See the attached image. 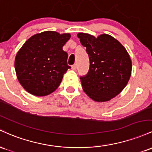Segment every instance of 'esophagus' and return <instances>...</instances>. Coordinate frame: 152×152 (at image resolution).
I'll return each mask as SVG.
<instances>
[{
    "label": "esophagus",
    "mask_w": 152,
    "mask_h": 152,
    "mask_svg": "<svg viewBox=\"0 0 152 152\" xmlns=\"http://www.w3.org/2000/svg\"><path fill=\"white\" fill-rule=\"evenodd\" d=\"M72 69L73 70H76V69H77V65H76V64H74V65L72 66Z\"/></svg>",
    "instance_id": "obj_1"
}]
</instances>
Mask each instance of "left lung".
Segmentation results:
<instances>
[{"label":"left lung","mask_w":152,"mask_h":152,"mask_svg":"<svg viewBox=\"0 0 152 152\" xmlns=\"http://www.w3.org/2000/svg\"><path fill=\"white\" fill-rule=\"evenodd\" d=\"M86 47L90 59L89 71L80 77L83 89L97 102L108 101L126 86L131 75V58L118 41L108 34H77Z\"/></svg>","instance_id":"8db88e82"}]
</instances>
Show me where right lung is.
<instances>
[{"instance_id": "right-lung-1", "label": "right lung", "mask_w": 152, "mask_h": 152, "mask_svg": "<svg viewBox=\"0 0 152 152\" xmlns=\"http://www.w3.org/2000/svg\"><path fill=\"white\" fill-rule=\"evenodd\" d=\"M70 37L47 31L32 36L23 44L16 56L15 69L20 84L28 93L45 96L59 87L70 68L68 54L62 49Z\"/></svg>"}]
</instances>
